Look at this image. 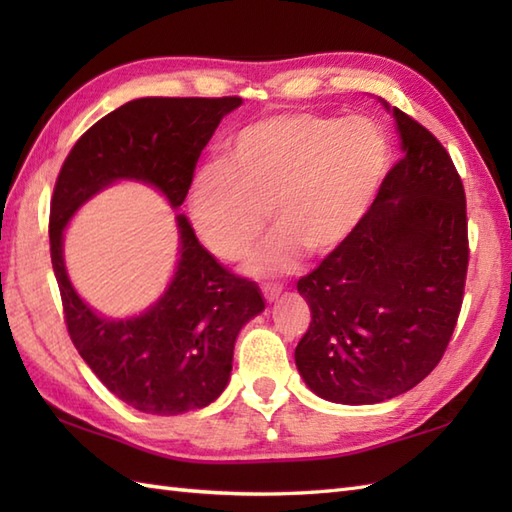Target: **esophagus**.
Wrapping results in <instances>:
<instances>
[{"instance_id": "1", "label": "esophagus", "mask_w": 512, "mask_h": 512, "mask_svg": "<svg viewBox=\"0 0 512 512\" xmlns=\"http://www.w3.org/2000/svg\"><path fill=\"white\" fill-rule=\"evenodd\" d=\"M262 292H264V299H266L268 303H273V301H277L279 295H281V286H264Z\"/></svg>"}]
</instances>
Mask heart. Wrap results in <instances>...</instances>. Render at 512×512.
<instances>
[{
	"label": "heart",
	"mask_w": 512,
	"mask_h": 512,
	"mask_svg": "<svg viewBox=\"0 0 512 512\" xmlns=\"http://www.w3.org/2000/svg\"><path fill=\"white\" fill-rule=\"evenodd\" d=\"M389 165V138L372 118L275 112L239 127L222 160L193 173L187 211L200 242L226 262L253 248L270 215L277 231L246 273L281 277L295 273L303 253L323 259L350 242Z\"/></svg>",
	"instance_id": "heart-1"
}]
</instances>
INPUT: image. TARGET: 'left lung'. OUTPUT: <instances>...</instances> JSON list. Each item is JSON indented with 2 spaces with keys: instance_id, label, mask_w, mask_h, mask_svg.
<instances>
[{
  "instance_id": "1",
  "label": "left lung",
  "mask_w": 512,
  "mask_h": 512,
  "mask_svg": "<svg viewBox=\"0 0 512 512\" xmlns=\"http://www.w3.org/2000/svg\"><path fill=\"white\" fill-rule=\"evenodd\" d=\"M402 160L350 242L301 277L310 328L295 350L303 383L339 405L416 387L447 350L469 264L464 187L447 149L385 99Z\"/></svg>"
}]
</instances>
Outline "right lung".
I'll return each instance as SVG.
<instances>
[{
	"instance_id": "1",
	"label": "right lung",
	"mask_w": 512,
	"mask_h": 512,
	"mask_svg": "<svg viewBox=\"0 0 512 512\" xmlns=\"http://www.w3.org/2000/svg\"><path fill=\"white\" fill-rule=\"evenodd\" d=\"M239 105L237 96L129 101L79 138L54 184L50 255L70 339L96 378L143 413L178 416L220 398L239 330L266 308L262 290L217 264L187 215L178 213V264L165 292L134 317H105L72 286L65 228L85 202L116 182L147 184L180 209L202 149Z\"/></svg>"
}]
</instances>
